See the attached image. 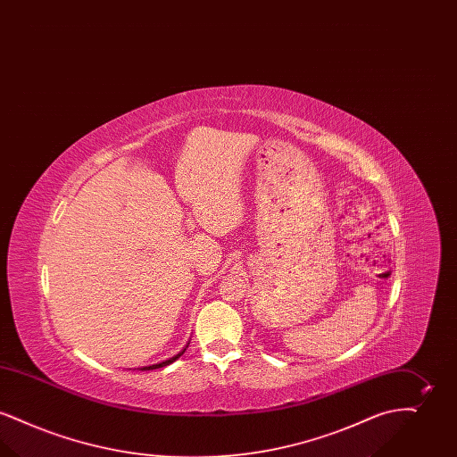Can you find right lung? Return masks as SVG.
<instances>
[{"label": "right lung", "instance_id": "add662e5", "mask_svg": "<svg viewBox=\"0 0 457 457\" xmlns=\"http://www.w3.org/2000/svg\"><path fill=\"white\" fill-rule=\"evenodd\" d=\"M187 348H188V346H187ZM183 353H185V349H183V351H181V353H178V354H176V356H173V358H170V360H166V361H162V363H157V365H151V367H144V369H140V370L162 369V367H166V365H170V363H173V361H176V360H178V358H179V356H181V354H183Z\"/></svg>", "mask_w": 457, "mask_h": 457}]
</instances>
